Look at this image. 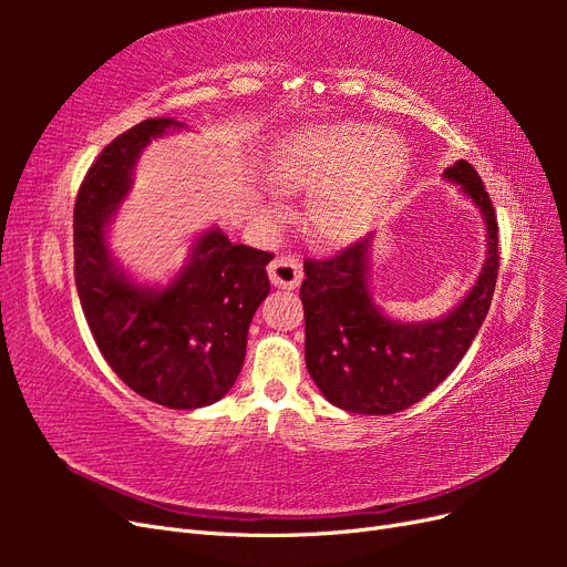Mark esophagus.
Listing matches in <instances>:
<instances>
[{"label": "esophagus", "mask_w": 567, "mask_h": 567, "mask_svg": "<svg viewBox=\"0 0 567 567\" xmlns=\"http://www.w3.org/2000/svg\"><path fill=\"white\" fill-rule=\"evenodd\" d=\"M269 279L277 288L293 290L300 286L302 267L296 255H279L269 262Z\"/></svg>", "instance_id": "34e87169"}]
</instances>
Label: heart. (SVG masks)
Returning a JSON list of instances; mask_svg holds the SVG:
<instances>
[{
  "label": "heart",
  "instance_id": "1",
  "mask_svg": "<svg viewBox=\"0 0 567 567\" xmlns=\"http://www.w3.org/2000/svg\"><path fill=\"white\" fill-rule=\"evenodd\" d=\"M406 173V146L357 120L305 125L271 146L267 175L281 192H310L307 231L323 246H346L379 221Z\"/></svg>",
  "mask_w": 567,
  "mask_h": 567
}]
</instances>
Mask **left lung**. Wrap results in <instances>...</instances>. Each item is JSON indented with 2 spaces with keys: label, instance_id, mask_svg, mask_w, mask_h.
Returning a JSON list of instances; mask_svg holds the SVG:
<instances>
[{
  "label": "left lung",
  "instance_id": "obj_1",
  "mask_svg": "<svg viewBox=\"0 0 567 567\" xmlns=\"http://www.w3.org/2000/svg\"><path fill=\"white\" fill-rule=\"evenodd\" d=\"M485 217L487 260L458 307L435 321L400 323L369 293L371 236L326 260H305V364L321 394L352 414L385 416L433 392L468 352L499 274V227L485 184L466 161L444 169Z\"/></svg>",
  "mask_w": 567,
  "mask_h": 567
}]
</instances>
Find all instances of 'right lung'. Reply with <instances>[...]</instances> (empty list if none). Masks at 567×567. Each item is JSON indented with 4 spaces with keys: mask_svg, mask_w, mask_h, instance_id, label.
I'll return each instance as SVG.
<instances>
[{
    "mask_svg": "<svg viewBox=\"0 0 567 567\" xmlns=\"http://www.w3.org/2000/svg\"><path fill=\"white\" fill-rule=\"evenodd\" d=\"M179 127L173 117L144 120L115 136L87 169L73 217L75 286L96 348L117 379L148 402L198 409L225 398L241 373L274 252L234 246L213 229L163 290L132 284L113 265L106 225L130 192L132 167L151 140Z\"/></svg>",
    "mask_w": 567,
    "mask_h": 567,
    "instance_id": "obj_1",
    "label": "right lung"
}]
</instances>
